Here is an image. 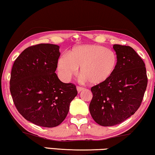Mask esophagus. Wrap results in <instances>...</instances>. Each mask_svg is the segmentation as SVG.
<instances>
[{"mask_svg": "<svg viewBox=\"0 0 155 155\" xmlns=\"http://www.w3.org/2000/svg\"><path fill=\"white\" fill-rule=\"evenodd\" d=\"M77 90H78V93H80V92L82 91V90H83V87H80V86H77Z\"/></svg>", "mask_w": 155, "mask_h": 155, "instance_id": "esophagus-1", "label": "esophagus"}]
</instances>
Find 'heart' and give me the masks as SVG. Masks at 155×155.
Segmentation results:
<instances>
[{
  "instance_id": "1",
  "label": "heart",
  "mask_w": 155,
  "mask_h": 155,
  "mask_svg": "<svg viewBox=\"0 0 155 155\" xmlns=\"http://www.w3.org/2000/svg\"><path fill=\"white\" fill-rule=\"evenodd\" d=\"M118 56L104 46L88 44L75 46L63 54L58 60V73L65 81H68L78 72L80 80L90 85H100L113 75L118 65Z\"/></svg>"
}]
</instances>
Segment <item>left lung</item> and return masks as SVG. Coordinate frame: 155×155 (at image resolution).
<instances>
[{
    "label": "left lung",
    "mask_w": 155,
    "mask_h": 155,
    "mask_svg": "<svg viewBox=\"0 0 155 155\" xmlns=\"http://www.w3.org/2000/svg\"><path fill=\"white\" fill-rule=\"evenodd\" d=\"M118 65L107 82L91 88L89 110L93 120L101 126L118 124L135 113L147 85L144 61L133 48L114 45Z\"/></svg>",
    "instance_id": "1"
}]
</instances>
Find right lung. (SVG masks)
<instances>
[{
	"label": "right lung",
	"instance_id": "1",
	"mask_svg": "<svg viewBox=\"0 0 155 155\" xmlns=\"http://www.w3.org/2000/svg\"><path fill=\"white\" fill-rule=\"evenodd\" d=\"M57 45L41 43L26 48L14 62L10 91L18 111L28 121L54 127L65 119L78 94L55 73L60 55Z\"/></svg>",
	"mask_w": 155,
	"mask_h": 155
}]
</instances>
